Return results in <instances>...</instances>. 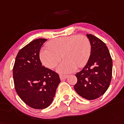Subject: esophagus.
<instances>
[{
	"label": "esophagus",
	"mask_w": 124,
	"mask_h": 124,
	"mask_svg": "<svg viewBox=\"0 0 124 124\" xmlns=\"http://www.w3.org/2000/svg\"><path fill=\"white\" fill-rule=\"evenodd\" d=\"M68 77V76L67 75H64V74H60V80H62V81H63V80L65 79L66 78Z\"/></svg>",
	"instance_id": "esophagus-1"
}]
</instances>
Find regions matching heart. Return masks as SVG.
<instances>
[{
	"label": "heart",
	"instance_id": "obj_1",
	"mask_svg": "<svg viewBox=\"0 0 124 124\" xmlns=\"http://www.w3.org/2000/svg\"><path fill=\"white\" fill-rule=\"evenodd\" d=\"M47 45L48 48H43L39 53L42 64L48 68L53 69L63 57L65 60L57 68V70L62 73L71 72L77 66H85L91 54L90 42L83 35L59 37L50 41Z\"/></svg>",
	"mask_w": 124,
	"mask_h": 124
}]
</instances>
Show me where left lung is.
<instances>
[{
    "label": "left lung",
    "instance_id": "left-lung-1",
    "mask_svg": "<svg viewBox=\"0 0 124 124\" xmlns=\"http://www.w3.org/2000/svg\"><path fill=\"white\" fill-rule=\"evenodd\" d=\"M91 44V54L87 64L76 73L74 89L81 97L95 100L104 94L112 76V59L106 44L91 34H87Z\"/></svg>",
    "mask_w": 124,
    "mask_h": 124
}]
</instances>
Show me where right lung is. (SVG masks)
<instances>
[{"label":"right lung","instance_id":"right-lung-1","mask_svg":"<svg viewBox=\"0 0 124 124\" xmlns=\"http://www.w3.org/2000/svg\"><path fill=\"white\" fill-rule=\"evenodd\" d=\"M47 39H36L19 51L13 67L14 88L21 99L35 109L47 108L60 83L59 74L43 66L39 51Z\"/></svg>","mask_w":124,"mask_h":124}]
</instances>
